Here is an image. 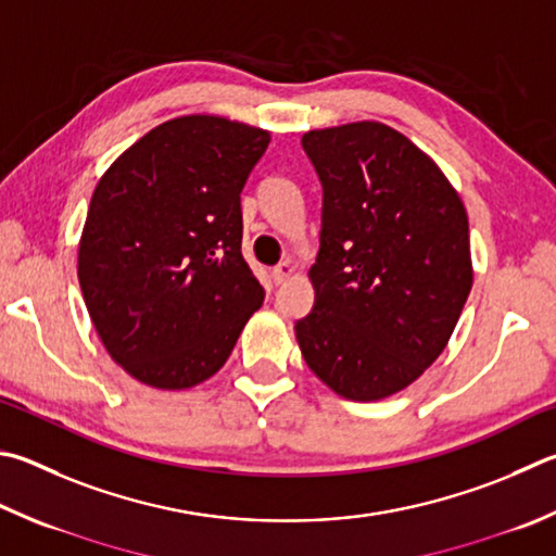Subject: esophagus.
Wrapping results in <instances>:
<instances>
[{
	"instance_id": "obj_1",
	"label": "esophagus",
	"mask_w": 556,
	"mask_h": 556,
	"mask_svg": "<svg viewBox=\"0 0 556 556\" xmlns=\"http://www.w3.org/2000/svg\"><path fill=\"white\" fill-rule=\"evenodd\" d=\"M294 275H296V265L291 260L279 262V265L271 269V279H275V285H285V281Z\"/></svg>"
}]
</instances>
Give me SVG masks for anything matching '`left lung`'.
<instances>
[{
    "label": "left lung",
    "mask_w": 556,
    "mask_h": 556,
    "mask_svg": "<svg viewBox=\"0 0 556 556\" xmlns=\"http://www.w3.org/2000/svg\"><path fill=\"white\" fill-rule=\"evenodd\" d=\"M301 143L323 181L301 355L342 399H389L442 355L467 304V208L435 160L379 121L313 128Z\"/></svg>",
    "instance_id": "8db88e82"
}]
</instances>
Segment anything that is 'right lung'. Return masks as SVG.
I'll return each instance as SVG.
<instances>
[{
	"instance_id": "1",
	"label": "right lung",
	"mask_w": 556,
	"mask_h": 556,
	"mask_svg": "<svg viewBox=\"0 0 556 556\" xmlns=\"http://www.w3.org/2000/svg\"><path fill=\"white\" fill-rule=\"evenodd\" d=\"M269 130L187 114L148 130L97 181L77 277L97 336L136 381L216 375L265 289L240 252V191Z\"/></svg>"
}]
</instances>
